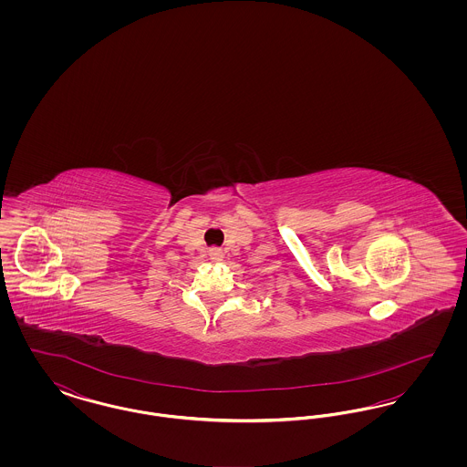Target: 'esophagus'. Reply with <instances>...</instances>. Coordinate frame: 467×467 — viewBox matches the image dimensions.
<instances>
[{
  "mask_svg": "<svg viewBox=\"0 0 467 467\" xmlns=\"http://www.w3.org/2000/svg\"><path fill=\"white\" fill-rule=\"evenodd\" d=\"M210 259L212 261H223V248H219V246H213V248H210Z\"/></svg>",
  "mask_w": 467,
  "mask_h": 467,
  "instance_id": "1",
  "label": "esophagus"
}]
</instances>
